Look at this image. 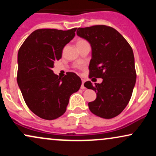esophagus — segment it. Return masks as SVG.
Instances as JSON below:
<instances>
[{
  "mask_svg": "<svg viewBox=\"0 0 156 156\" xmlns=\"http://www.w3.org/2000/svg\"><path fill=\"white\" fill-rule=\"evenodd\" d=\"M84 82H85V80H83V79H82V84H81V87H80V88H81L82 89H85V87H84Z\"/></svg>",
  "mask_w": 156,
  "mask_h": 156,
  "instance_id": "34e87169",
  "label": "esophagus"
}]
</instances>
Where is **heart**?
<instances>
[{
    "instance_id": "heart-1",
    "label": "heart",
    "mask_w": 156,
    "mask_h": 156,
    "mask_svg": "<svg viewBox=\"0 0 156 156\" xmlns=\"http://www.w3.org/2000/svg\"><path fill=\"white\" fill-rule=\"evenodd\" d=\"M87 41L85 40V39H79L77 40L76 42V44L77 45H80V44H84V43H87Z\"/></svg>"
}]
</instances>
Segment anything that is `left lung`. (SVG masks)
Wrapping results in <instances>:
<instances>
[{
  "label": "left lung",
  "mask_w": 156,
  "mask_h": 156,
  "mask_svg": "<svg viewBox=\"0 0 156 156\" xmlns=\"http://www.w3.org/2000/svg\"><path fill=\"white\" fill-rule=\"evenodd\" d=\"M77 35L92 47L89 78H103L101 83H84L97 92L95 101L89 103V110L104 119L117 117L129 103L136 83L132 48L117 30L104 25L78 28Z\"/></svg>",
  "instance_id": "1"
}]
</instances>
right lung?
Wrapping results in <instances>:
<instances>
[{
	"label": "right lung",
	"instance_id": "obj_1",
	"mask_svg": "<svg viewBox=\"0 0 156 156\" xmlns=\"http://www.w3.org/2000/svg\"><path fill=\"white\" fill-rule=\"evenodd\" d=\"M76 29H37L19 49L17 83L26 105L42 119L52 120L63 115L71 94L81 86V80L76 73H67L62 78L52 70L54 62L62 58L64 46L76 35Z\"/></svg>",
	"mask_w": 156,
	"mask_h": 156
}]
</instances>
